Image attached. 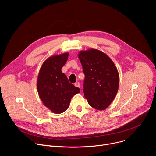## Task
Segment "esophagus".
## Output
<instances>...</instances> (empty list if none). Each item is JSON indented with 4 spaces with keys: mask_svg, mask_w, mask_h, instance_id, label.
<instances>
[{
    "mask_svg": "<svg viewBox=\"0 0 156 156\" xmlns=\"http://www.w3.org/2000/svg\"><path fill=\"white\" fill-rule=\"evenodd\" d=\"M75 86L76 87H78V88H80V83L79 82H76L75 83Z\"/></svg>",
    "mask_w": 156,
    "mask_h": 156,
    "instance_id": "obj_1",
    "label": "esophagus"
}]
</instances>
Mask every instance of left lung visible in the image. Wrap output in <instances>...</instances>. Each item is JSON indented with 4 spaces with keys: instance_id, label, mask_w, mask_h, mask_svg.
I'll return each mask as SVG.
<instances>
[{
    "instance_id": "left-lung-1",
    "label": "left lung",
    "mask_w": 156,
    "mask_h": 156,
    "mask_svg": "<svg viewBox=\"0 0 156 156\" xmlns=\"http://www.w3.org/2000/svg\"><path fill=\"white\" fill-rule=\"evenodd\" d=\"M78 58L85 76L84 97L93 108L106 109L118 91L119 76L117 68L106 54L96 49L81 51Z\"/></svg>"
}]
</instances>
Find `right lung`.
<instances>
[{
  "instance_id": "obj_1",
  "label": "right lung",
  "mask_w": 156,
  "mask_h": 156,
  "mask_svg": "<svg viewBox=\"0 0 156 156\" xmlns=\"http://www.w3.org/2000/svg\"><path fill=\"white\" fill-rule=\"evenodd\" d=\"M69 53L50 56L42 64L39 71L37 88L44 105L55 114L65 111L71 99L80 93V88L69 83L62 68L66 63Z\"/></svg>"
}]
</instances>
